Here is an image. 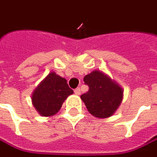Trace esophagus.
Masks as SVG:
<instances>
[{
    "instance_id": "34e87169",
    "label": "esophagus",
    "mask_w": 157,
    "mask_h": 157,
    "mask_svg": "<svg viewBox=\"0 0 157 157\" xmlns=\"http://www.w3.org/2000/svg\"><path fill=\"white\" fill-rule=\"evenodd\" d=\"M74 93L76 94L77 95H79L81 94V92H80V88L79 87H78V88H76L75 90H74Z\"/></svg>"
}]
</instances>
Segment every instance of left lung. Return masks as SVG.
<instances>
[{"label":"left lung","mask_w":157,"mask_h":157,"mask_svg":"<svg viewBox=\"0 0 157 157\" xmlns=\"http://www.w3.org/2000/svg\"><path fill=\"white\" fill-rule=\"evenodd\" d=\"M84 82L89 90L80 98L88 112L101 119L113 116L122 102V87L110 76L96 70L85 76Z\"/></svg>","instance_id":"left-lung-1"}]
</instances>
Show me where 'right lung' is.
Masks as SVG:
<instances>
[{
  "instance_id": "obj_1",
  "label": "right lung",
  "mask_w": 157,
  "mask_h": 157,
  "mask_svg": "<svg viewBox=\"0 0 157 157\" xmlns=\"http://www.w3.org/2000/svg\"><path fill=\"white\" fill-rule=\"evenodd\" d=\"M72 94L67 80L52 71L33 91L31 100L40 115L50 117L60 111L63 102Z\"/></svg>"
}]
</instances>
